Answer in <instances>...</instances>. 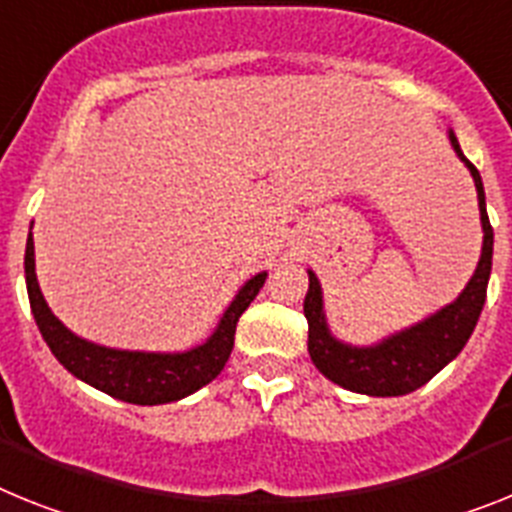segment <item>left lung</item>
<instances>
[{
    "label": "left lung",
    "mask_w": 512,
    "mask_h": 512,
    "mask_svg": "<svg viewBox=\"0 0 512 512\" xmlns=\"http://www.w3.org/2000/svg\"><path fill=\"white\" fill-rule=\"evenodd\" d=\"M450 143L474 176L484 229L482 260L476 265L474 278L468 281L463 294L450 307L440 309L422 325H414V328L388 338L375 349H351L328 333L325 315H322L320 283H317L315 273L309 270V289L304 296V317H307L309 325L307 349L315 367L341 388L364 395L414 393L416 388H422L424 382L432 380L445 364L453 362L455 356L461 354V349L474 333L476 322H479L484 299H487L495 236H492V223H489L487 203H484L482 176H479L474 163L463 156L453 132H450Z\"/></svg>",
    "instance_id": "1"
}]
</instances>
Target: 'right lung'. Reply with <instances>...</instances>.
I'll list each match as a JSON object with an SVG mask.
<instances>
[{
    "label": "right lung",
    "instance_id": "obj_1",
    "mask_svg": "<svg viewBox=\"0 0 512 512\" xmlns=\"http://www.w3.org/2000/svg\"><path fill=\"white\" fill-rule=\"evenodd\" d=\"M268 273H257L244 289L236 294L231 307L226 309L221 325L208 343L187 351V354H135V351H114L93 346L83 338L72 336L57 317L46 307L36 281V260H33V234L25 244V283L36 325L51 354L57 356L72 375L85 380L93 388L109 393L119 401L137 403V406H156V403L179 401L184 395L195 393L210 380L221 375L234 349L236 322L244 309L252 304L257 291L263 289Z\"/></svg>",
    "mask_w": 512,
    "mask_h": 512
}]
</instances>
